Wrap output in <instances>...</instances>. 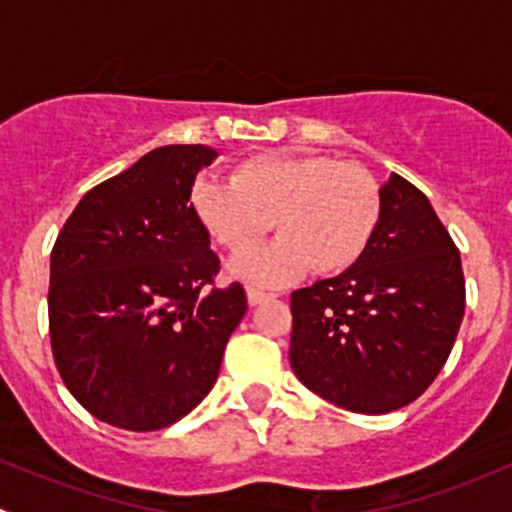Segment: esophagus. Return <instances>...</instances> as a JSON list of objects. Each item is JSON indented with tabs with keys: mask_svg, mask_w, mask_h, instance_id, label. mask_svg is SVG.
<instances>
[{
	"mask_svg": "<svg viewBox=\"0 0 512 512\" xmlns=\"http://www.w3.org/2000/svg\"><path fill=\"white\" fill-rule=\"evenodd\" d=\"M267 299H275V294H272V292H265V289L247 287V302H250V307H257V304L267 302Z\"/></svg>",
	"mask_w": 512,
	"mask_h": 512,
	"instance_id": "1",
	"label": "esophagus"
}]
</instances>
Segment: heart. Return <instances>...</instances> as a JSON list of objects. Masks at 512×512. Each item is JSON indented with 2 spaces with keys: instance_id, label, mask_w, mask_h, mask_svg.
I'll return each mask as SVG.
<instances>
[{
  "instance_id": "heart-1",
  "label": "heart",
  "mask_w": 512,
  "mask_h": 512,
  "mask_svg": "<svg viewBox=\"0 0 512 512\" xmlns=\"http://www.w3.org/2000/svg\"><path fill=\"white\" fill-rule=\"evenodd\" d=\"M190 203L230 255H245L267 227L277 240L232 262V275L262 285L339 275L361 260L381 220V188L356 163L309 153H262L232 168L230 183L198 178Z\"/></svg>"
}]
</instances>
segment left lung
<instances>
[{
	"mask_svg": "<svg viewBox=\"0 0 512 512\" xmlns=\"http://www.w3.org/2000/svg\"><path fill=\"white\" fill-rule=\"evenodd\" d=\"M463 309L456 242L426 195L391 173L361 260L292 292L289 364L322 399L354 414H389L433 384Z\"/></svg>",
	"mask_w": 512,
	"mask_h": 512,
	"instance_id": "obj_1",
	"label": "left lung"
}]
</instances>
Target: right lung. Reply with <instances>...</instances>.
I'll use <instances>...</instances> for the list:
<instances>
[{
    "instance_id": "right-lung-1",
    "label": "right lung",
    "mask_w": 512,
    "mask_h": 512,
    "mask_svg": "<svg viewBox=\"0 0 512 512\" xmlns=\"http://www.w3.org/2000/svg\"><path fill=\"white\" fill-rule=\"evenodd\" d=\"M218 153L163 146L81 198L51 250L49 334L66 389L98 421L158 431L218 381L247 312L190 203Z\"/></svg>"
}]
</instances>
